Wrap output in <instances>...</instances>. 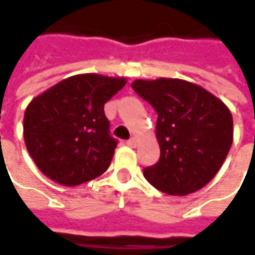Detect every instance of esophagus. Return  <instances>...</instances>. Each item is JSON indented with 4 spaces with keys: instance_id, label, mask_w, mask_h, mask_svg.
Segmentation results:
<instances>
[{
    "instance_id": "esophagus-1",
    "label": "esophagus",
    "mask_w": 255,
    "mask_h": 255,
    "mask_svg": "<svg viewBox=\"0 0 255 255\" xmlns=\"http://www.w3.org/2000/svg\"><path fill=\"white\" fill-rule=\"evenodd\" d=\"M126 145L128 146H130V147H136V145H137V142H136V139L134 137H130L128 142H126Z\"/></svg>"
}]
</instances>
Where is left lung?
I'll return each instance as SVG.
<instances>
[{
    "label": "left lung",
    "mask_w": 255,
    "mask_h": 255,
    "mask_svg": "<svg viewBox=\"0 0 255 255\" xmlns=\"http://www.w3.org/2000/svg\"><path fill=\"white\" fill-rule=\"evenodd\" d=\"M132 89L158 115L159 160L143 169L150 185L188 195L210 182L233 145V116L205 89L179 79L134 80Z\"/></svg>",
    "instance_id": "obj_1"
}]
</instances>
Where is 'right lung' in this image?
Returning <instances> with one entry per match:
<instances>
[{
  "label": "right lung",
  "mask_w": 255,
  "mask_h": 255,
  "mask_svg": "<svg viewBox=\"0 0 255 255\" xmlns=\"http://www.w3.org/2000/svg\"><path fill=\"white\" fill-rule=\"evenodd\" d=\"M125 84L121 77L79 74L53 86L27 106L25 146L45 176L74 186L106 172L118 140L110 136L103 108Z\"/></svg>",
  "instance_id": "obj_1"
}]
</instances>
